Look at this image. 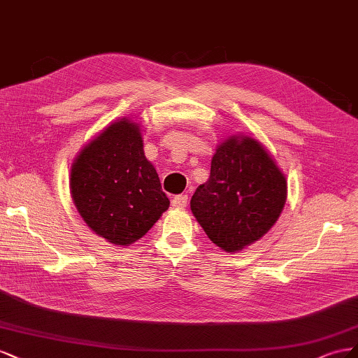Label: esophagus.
<instances>
[{
    "instance_id": "1",
    "label": "esophagus",
    "mask_w": 358,
    "mask_h": 358,
    "mask_svg": "<svg viewBox=\"0 0 358 358\" xmlns=\"http://www.w3.org/2000/svg\"><path fill=\"white\" fill-rule=\"evenodd\" d=\"M187 201H189V196L187 195H177L176 198L172 199V207L176 208H185L187 206Z\"/></svg>"
}]
</instances>
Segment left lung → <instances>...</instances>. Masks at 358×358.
Returning a JSON list of instances; mask_svg holds the SVG:
<instances>
[{"label": "left lung", "instance_id": "1", "mask_svg": "<svg viewBox=\"0 0 358 358\" xmlns=\"http://www.w3.org/2000/svg\"><path fill=\"white\" fill-rule=\"evenodd\" d=\"M287 202V178L261 142L234 135L217 145L207 182L190 210L208 238L224 252L261 240Z\"/></svg>", "mask_w": 358, "mask_h": 358}]
</instances>
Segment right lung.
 <instances>
[{
    "mask_svg": "<svg viewBox=\"0 0 358 358\" xmlns=\"http://www.w3.org/2000/svg\"><path fill=\"white\" fill-rule=\"evenodd\" d=\"M70 193L88 228L115 246H130L151 229L169 199L144 155L139 124L112 122L71 163Z\"/></svg>",
    "mask_w": 358,
    "mask_h": 358,
    "instance_id": "add662e5",
    "label": "right lung"
}]
</instances>
